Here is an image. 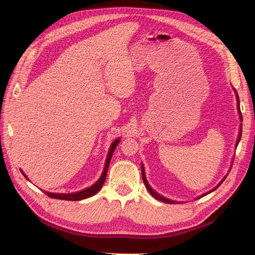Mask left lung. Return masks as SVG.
<instances>
[{
	"label": "left lung",
	"mask_w": 255,
	"mask_h": 255,
	"mask_svg": "<svg viewBox=\"0 0 255 255\" xmlns=\"http://www.w3.org/2000/svg\"><path fill=\"white\" fill-rule=\"evenodd\" d=\"M235 90V89H234ZM235 94H236V98H237V103H238V113H239V117H241V120L243 121V117H242V113H241V110H239V98H238V95H237V92H236V90H235ZM242 127L243 126H241V132H239V135H238V138H237V141H236V146L238 145V142H239V140H241V138H242ZM141 174H142V180H143V183H144V185H145V187H146V189L149 190V192L150 194L155 198V199H157V200H159V201H161V202H165V203H169V204H174V203H177L176 201H172V200H170V199H167V198H164L163 196H160V195H158L157 192H155L154 191L152 188H151V186L149 185V183H148V181H146V179H145V174H144V169H143V165H141ZM226 177H227V175L223 177L222 179V181L217 185V186H216L214 189H212L211 191H208L207 194H210V192H212V191H214L215 189H217L220 185L222 184V182L226 180ZM207 194H205V195H207ZM205 195H202L201 197H203V196H205ZM200 197V198H201ZM199 199V198H198Z\"/></svg>",
	"instance_id": "obj_1"
}]
</instances>
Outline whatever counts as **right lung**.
Segmentation results:
<instances>
[{
	"mask_svg": "<svg viewBox=\"0 0 255 255\" xmlns=\"http://www.w3.org/2000/svg\"><path fill=\"white\" fill-rule=\"evenodd\" d=\"M120 142V139L118 138V139H116L112 145H111V149L109 151V154H107V158H106V163H105V166H104V170H103V173L101 175V177L92 185V186L86 188V189H83L81 191H78V192H73V194H53V192H48L45 191V195H48L50 198H54V199H59V200H67V201H80V200H83V199H86V198H89V197H92L94 195H96L97 192L101 189V187L103 186V184L105 182V179H106V175H107V170H109V166H110V163H111V159H112V156H113V153L115 151V149L117 148V145L119 144ZM21 172L23 173V171L21 170ZM23 175H24L26 177V175L23 173ZM27 179V177H26Z\"/></svg>",
	"mask_w": 255,
	"mask_h": 255,
	"instance_id": "right-lung-1",
	"label": "right lung"
}]
</instances>
